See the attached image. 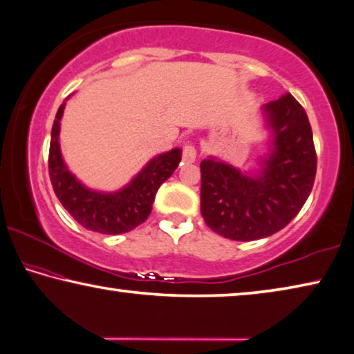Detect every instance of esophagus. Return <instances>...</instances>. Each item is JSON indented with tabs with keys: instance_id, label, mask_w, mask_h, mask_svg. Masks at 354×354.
<instances>
[{
	"instance_id": "34e87169",
	"label": "esophagus",
	"mask_w": 354,
	"mask_h": 354,
	"mask_svg": "<svg viewBox=\"0 0 354 354\" xmlns=\"http://www.w3.org/2000/svg\"><path fill=\"white\" fill-rule=\"evenodd\" d=\"M195 157H197V149H195L194 143L187 141V143L183 146V159H184V162L191 163L195 160Z\"/></svg>"
}]
</instances>
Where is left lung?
Instances as JSON below:
<instances>
[{"instance_id": "8db88e82", "label": "left lung", "mask_w": 354, "mask_h": 354, "mask_svg": "<svg viewBox=\"0 0 354 354\" xmlns=\"http://www.w3.org/2000/svg\"><path fill=\"white\" fill-rule=\"evenodd\" d=\"M275 138L259 176L205 159L202 216L211 230L236 241L266 239L291 223L307 202L316 176V151L307 113L291 93L267 103Z\"/></svg>"}]
</instances>
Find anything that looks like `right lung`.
Masks as SVG:
<instances>
[{"label":"right lung","instance_id":"add662e5","mask_svg":"<svg viewBox=\"0 0 354 354\" xmlns=\"http://www.w3.org/2000/svg\"><path fill=\"white\" fill-rule=\"evenodd\" d=\"M62 104L52 125L49 147V176L57 198L82 227L106 235L130 232L145 223L160 184L173 175L181 162V149H173L152 159L129 186L115 194H100L84 187L66 170L60 154L59 133Z\"/></svg>","mask_w":354,"mask_h":354}]
</instances>
